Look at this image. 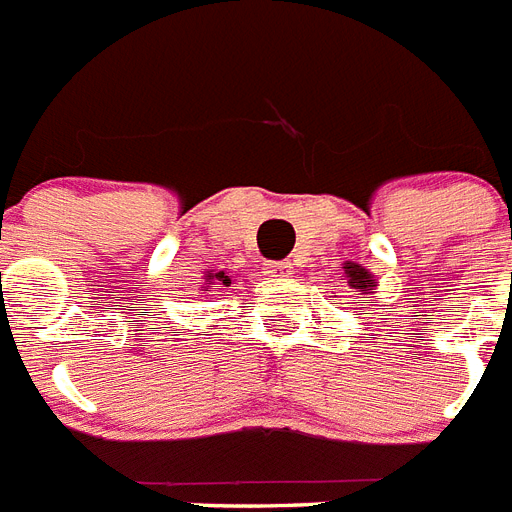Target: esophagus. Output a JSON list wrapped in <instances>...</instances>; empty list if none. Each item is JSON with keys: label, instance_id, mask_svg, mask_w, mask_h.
Returning a JSON list of instances; mask_svg holds the SVG:
<instances>
[{"label": "esophagus", "instance_id": "obj_1", "mask_svg": "<svg viewBox=\"0 0 512 512\" xmlns=\"http://www.w3.org/2000/svg\"><path fill=\"white\" fill-rule=\"evenodd\" d=\"M263 273L273 281H286L292 276V263H284V260H273V263L263 265Z\"/></svg>", "mask_w": 512, "mask_h": 512}]
</instances>
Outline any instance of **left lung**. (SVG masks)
<instances>
[{
	"instance_id": "obj_1",
	"label": "left lung",
	"mask_w": 512,
	"mask_h": 512,
	"mask_svg": "<svg viewBox=\"0 0 512 512\" xmlns=\"http://www.w3.org/2000/svg\"><path fill=\"white\" fill-rule=\"evenodd\" d=\"M342 281L350 286L352 292H357V294H368V289H371V286H376V281L371 278V273H368L363 265H355V263L344 265Z\"/></svg>"
}]
</instances>
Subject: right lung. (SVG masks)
Listing matches in <instances>:
<instances>
[{"label": "right lung", "mask_w": 512, "mask_h": 512, "mask_svg": "<svg viewBox=\"0 0 512 512\" xmlns=\"http://www.w3.org/2000/svg\"><path fill=\"white\" fill-rule=\"evenodd\" d=\"M213 281H223V284H231V278H228L226 273H215ZM205 292H207V289H205Z\"/></svg>", "instance_id": "add662e5"}]
</instances>
